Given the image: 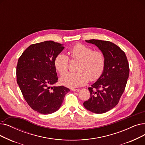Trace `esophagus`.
I'll list each match as a JSON object with an SVG mask.
<instances>
[{"label":"esophagus","instance_id":"esophagus-1","mask_svg":"<svg viewBox=\"0 0 145 145\" xmlns=\"http://www.w3.org/2000/svg\"><path fill=\"white\" fill-rule=\"evenodd\" d=\"M72 91L74 92H79L80 91V89H72Z\"/></svg>","mask_w":145,"mask_h":145}]
</instances>
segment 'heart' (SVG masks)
I'll use <instances>...</instances> for the list:
<instances>
[{"label":"heart","mask_w":145,"mask_h":145,"mask_svg":"<svg viewBox=\"0 0 145 145\" xmlns=\"http://www.w3.org/2000/svg\"><path fill=\"white\" fill-rule=\"evenodd\" d=\"M72 60H78L76 72L67 73L60 78V83L69 88L84 86L90 79H99L103 74L105 58L100 51H93L91 47L82 44H77L70 50ZM54 66L60 74H64L69 68V57L63 53H58L54 60Z\"/></svg>","instance_id":"1"}]
</instances>
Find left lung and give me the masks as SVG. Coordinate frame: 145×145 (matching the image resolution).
Segmentation results:
<instances>
[{
    "label": "left lung",
    "mask_w": 145,
    "mask_h": 145,
    "mask_svg": "<svg viewBox=\"0 0 145 145\" xmlns=\"http://www.w3.org/2000/svg\"><path fill=\"white\" fill-rule=\"evenodd\" d=\"M85 41L95 45L104 53L105 66L101 77L88 88L91 97L84 106L88 111L102 114L118 103L129 78V63L125 53L114 43L94 39Z\"/></svg>",
    "instance_id": "1"
}]
</instances>
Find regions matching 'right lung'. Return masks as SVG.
Wrapping results in <instances>:
<instances>
[{
	"label": "right lung",
	"mask_w": 145,
	"mask_h": 145,
	"mask_svg": "<svg viewBox=\"0 0 145 145\" xmlns=\"http://www.w3.org/2000/svg\"><path fill=\"white\" fill-rule=\"evenodd\" d=\"M64 48L63 44L53 41L34 44L18 59V85L30 107L40 114L57 111L70 91L63 86H52L58 80L54 60Z\"/></svg>",
	"instance_id": "right-lung-1"
}]
</instances>
